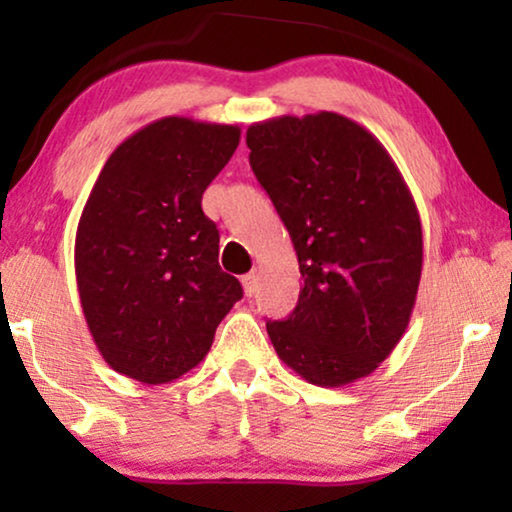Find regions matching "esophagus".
<instances>
[{"mask_svg":"<svg viewBox=\"0 0 512 512\" xmlns=\"http://www.w3.org/2000/svg\"><path fill=\"white\" fill-rule=\"evenodd\" d=\"M242 286H244V293H247V296H254L256 289H258V275H256V272H249V275H244Z\"/></svg>","mask_w":512,"mask_h":512,"instance_id":"obj_1","label":"esophagus"}]
</instances>
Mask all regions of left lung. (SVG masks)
Returning <instances> with one entry per match:
<instances>
[{
  "label": "left lung",
  "instance_id": "8db88e82",
  "mask_svg": "<svg viewBox=\"0 0 512 512\" xmlns=\"http://www.w3.org/2000/svg\"><path fill=\"white\" fill-rule=\"evenodd\" d=\"M249 163L296 249L303 289L268 335L286 366L345 387L391 354L422 277V221L387 149L333 111L247 130Z\"/></svg>",
  "mask_w": 512,
  "mask_h": 512
}]
</instances>
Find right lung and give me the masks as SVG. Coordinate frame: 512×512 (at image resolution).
I'll return each instance as SVG.
<instances>
[{"label":"right lung","instance_id":"right-lung-1","mask_svg":"<svg viewBox=\"0 0 512 512\" xmlns=\"http://www.w3.org/2000/svg\"><path fill=\"white\" fill-rule=\"evenodd\" d=\"M237 144V125L167 116L104 163L76 230L74 268L90 335L116 373L177 380L205 359L242 298L202 212V193Z\"/></svg>","mask_w":512,"mask_h":512}]
</instances>
